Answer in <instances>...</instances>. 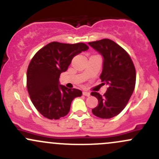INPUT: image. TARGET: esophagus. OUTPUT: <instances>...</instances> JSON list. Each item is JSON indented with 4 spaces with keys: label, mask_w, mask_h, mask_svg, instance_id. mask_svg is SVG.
<instances>
[{
    "label": "esophagus",
    "mask_w": 159,
    "mask_h": 159,
    "mask_svg": "<svg viewBox=\"0 0 159 159\" xmlns=\"http://www.w3.org/2000/svg\"><path fill=\"white\" fill-rule=\"evenodd\" d=\"M83 95L84 96H87V97H89L90 96V93L89 92V91H83Z\"/></svg>",
    "instance_id": "obj_1"
}]
</instances>
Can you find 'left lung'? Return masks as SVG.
<instances>
[{
  "mask_svg": "<svg viewBox=\"0 0 159 159\" xmlns=\"http://www.w3.org/2000/svg\"><path fill=\"white\" fill-rule=\"evenodd\" d=\"M89 44L103 57L100 78L102 84L108 85L103 96L98 92L91 93L98 100L92 113L104 119L113 118L125 108L134 91L136 81L134 64L125 50L111 40L102 39Z\"/></svg>",
  "mask_w": 159,
  "mask_h": 159,
  "instance_id": "left-lung-1",
  "label": "left lung"
}]
</instances>
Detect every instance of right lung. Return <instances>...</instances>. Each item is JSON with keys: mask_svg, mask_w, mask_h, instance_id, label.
<instances>
[{"mask_svg": "<svg viewBox=\"0 0 159 159\" xmlns=\"http://www.w3.org/2000/svg\"><path fill=\"white\" fill-rule=\"evenodd\" d=\"M88 49L84 43L54 41L40 49L31 59L27 71V88L32 103L44 117L59 119L65 116L73 99L81 96L80 90L59 84V78L72 58Z\"/></svg>", "mask_w": 159, "mask_h": 159, "instance_id": "right-lung-1", "label": "right lung"}]
</instances>
